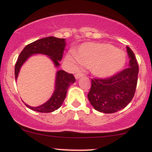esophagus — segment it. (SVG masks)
I'll use <instances>...</instances> for the list:
<instances>
[{"label": "esophagus", "mask_w": 152, "mask_h": 152, "mask_svg": "<svg viewBox=\"0 0 152 152\" xmlns=\"http://www.w3.org/2000/svg\"><path fill=\"white\" fill-rule=\"evenodd\" d=\"M83 76H84V74H83V73H77V74L75 75V78H76V80H79L80 78L83 77Z\"/></svg>", "instance_id": "1"}]
</instances>
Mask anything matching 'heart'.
I'll return each instance as SVG.
<instances>
[{
    "instance_id": "1",
    "label": "heart",
    "mask_w": 152,
    "mask_h": 152,
    "mask_svg": "<svg viewBox=\"0 0 152 152\" xmlns=\"http://www.w3.org/2000/svg\"><path fill=\"white\" fill-rule=\"evenodd\" d=\"M66 60L73 68L80 64L91 68L92 74L100 79H106L122 70L126 63V54L113 45L103 43H85L74 53L66 56Z\"/></svg>"
}]
</instances>
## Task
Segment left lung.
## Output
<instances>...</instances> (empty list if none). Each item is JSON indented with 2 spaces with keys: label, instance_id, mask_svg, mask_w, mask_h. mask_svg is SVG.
Segmentation results:
<instances>
[{
  "label": "left lung",
  "instance_id": "left-lung-1",
  "mask_svg": "<svg viewBox=\"0 0 152 152\" xmlns=\"http://www.w3.org/2000/svg\"><path fill=\"white\" fill-rule=\"evenodd\" d=\"M129 58V68L105 80H92L88 99L96 110L114 113L124 109L132 101L136 89L138 66L134 53L126 47Z\"/></svg>",
  "mask_w": 152,
  "mask_h": 152
}]
</instances>
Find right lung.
I'll list each match as a JSON object with an SVG mask.
<instances>
[{
	"label": "right lung",
	"instance_id": "obj_1",
	"mask_svg": "<svg viewBox=\"0 0 152 152\" xmlns=\"http://www.w3.org/2000/svg\"><path fill=\"white\" fill-rule=\"evenodd\" d=\"M65 39L48 37L42 38L30 43L23 48L20 53L18 61L15 64L14 74L15 79L18 80V75L22 66L31 56L34 55H45L50 59L53 63L54 66L58 68L60 66V62L61 61L63 55V51L66 47ZM76 82L72 74H69L64 70L60 69L56 72L54 91L52 96L46 102L36 107H32L27 105V107L35 112L48 113H52L60 107L66 96V92L71 84Z\"/></svg>",
	"mask_w": 152,
	"mask_h": 152
}]
</instances>
